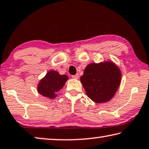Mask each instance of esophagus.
Returning <instances> with one entry per match:
<instances>
[{
  "instance_id": "1",
  "label": "esophagus",
  "mask_w": 149,
  "mask_h": 149,
  "mask_svg": "<svg viewBox=\"0 0 149 149\" xmlns=\"http://www.w3.org/2000/svg\"><path fill=\"white\" fill-rule=\"evenodd\" d=\"M72 77L74 78V79H78V78H79V74H77L75 75H72Z\"/></svg>"
}]
</instances>
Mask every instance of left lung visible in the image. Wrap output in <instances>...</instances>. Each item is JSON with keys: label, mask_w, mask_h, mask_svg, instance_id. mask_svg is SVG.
<instances>
[{"label": "left lung", "mask_w": 149, "mask_h": 149, "mask_svg": "<svg viewBox=\"0 0 149 149\" xmlns=\"http://www.w3.org/2000/svg\"><path fill=\"white\" fill-rule=\"evenodd\" d=\"M121 72L112 62L92 63L85 69L81 82L88 97L97 103L110 100L119 87Z\"/></svg>", "instance_id": "1"}]
</instances>
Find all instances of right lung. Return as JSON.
Listing matches in <instances>:
<instances>
[{
	"instance_id": "obj_1",
	"label": "right lung",
	"mask_w": 149,
	"mask_h": 149,
	"mask_svg": "<svg viewBox=\"0 0 149 149\" xmlns=\"http://www.w3.org/2000/svg\"><path fill=\"white\" fill-rule=\"evenodd\" d=\"M68 79L67 75H60L56 71H50L40 81L38 92L44 97L54 99Z\"/></svg>"
}]
</instances>
